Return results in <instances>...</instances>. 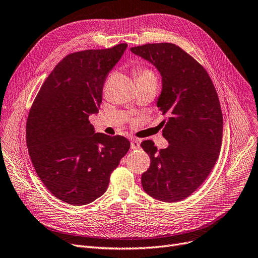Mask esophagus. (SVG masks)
<instances>
[{
    "label": "esophagus",
    "mask_w": 258,
    "mask_h": 258,
    "mask_svg": "<svg viewBox=\"0 0 258 258\" xmlns=\"http://www.w3.org/2000/svg\"><path fill=\"white\" fill-rule=\"evenodd\" d=\"M140 148V142L137 139H132L131 141V149L132 150H137Z\"/></svg>",
    "instance_id": "34e87169"
}]
</instances>
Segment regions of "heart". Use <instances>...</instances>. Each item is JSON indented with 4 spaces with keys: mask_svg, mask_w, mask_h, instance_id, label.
I'll list each match as a JSON object with an SVG mask.
<instances>
[{
    "mask_svg": "<svg viewBox=\"0 0 258 258\" xmlns=\"http://www.w3.org/2000/svg\"><path fill=\"white\" fill-rule=\"evenodd\" d=\"M134 72H135L137 80H141V79H155L154 73L151 70H149V69H145V67L137 66L136 69L134 70Z\"/></svg>",
    "mask_w": 258,
    "mask_h": 258,
    "instance_id": "1",
    "label": "heart"
}]
</instances>
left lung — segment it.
<instances>
[{
    "label": "left lung",
    "instance_id": "left-lung-1",
    "mask_svg": "<svg viewBox=\"0 0 258 258\" xmlns=\"http://www.w3.org/2000/svg\"><path fill=\"white\" fill-rule=\"evenodd\" d=\"M131 51L162 77L157 106L167 116L162 135L170 144L158 151L152 140L141 142L151 158L141 183L153 198L176 203L194 193L216 163L223 127L219 99L203 65L175 44H145Z\"/></svg>",
    "mask_w": 258,
    "mask_h": 258
}]
</instances>
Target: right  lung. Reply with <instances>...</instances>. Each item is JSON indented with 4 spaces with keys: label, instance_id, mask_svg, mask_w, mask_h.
<instances>
[{
    "label": "right lung",
    "instance_id": "add662e5",
    "mask_svg": "<svg viewBox=\"0 0 258 258\" xmlns=\"http://www.w3.org/2000/svg\"><path fill=\"white\" fill-rule=\"evenodd\" d=\"M126 47L121 43L67 54L29 110L26 143L33 167L48 191L69 205L84 206L102 196L130 150L125 137L95 133L88 120L98 113L104 81Z\"/></svg>",
    "mask_w": 258,
    "mask_h": 258
}]
</instances>
